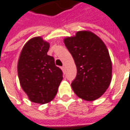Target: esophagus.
<instances>
[{
  "label": "esophagus",
  "mask_w": 130,
  "mask_h": 130,
  "mask_svg": "<svg viewBox=\"0 0 130 130\" xmlns=\"http://www.w3.org/2000/svg\"><path fill=\"white\" fill-rule=\"evenodd\" d=\"M61 69L62 70V71H65V65H63L62 68H61Z\"/></svg>",
  "instance_id": "esophagus-1"
}]
</instances>
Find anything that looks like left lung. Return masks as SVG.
<instances>
[{
	"instance_id": "1",
	"label": "left lung",
	"mask_w": 130,
	"mask_h": 130,
	"mask_svg": "<svg viewBox=\"0 0 130 130\" xmlns=\"http://www.w3.org/2000/svg\"><path fill=\"white\" fill-rule=\"evenodd\" d=\"M77 67L71 86L75 94L86 101L99 99L108 88L112 77V62L103 41L89 31H77L64 39Z\"/></svg>"
}]
</instances>
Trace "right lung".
Returning a JSON list of instances; mask_svg holds the SVG:
<instances>
[{"instance_id": "1", "label": "right lung", "mask_w": 130, "mask_h": 130, "mask_svg": "<svg viewBox=\"0 0 130 130\" xmlns=\"http://www.w3.org/2000/svg\"><path fill=\"white\" fill-rule=\"evenodd\" d=\"M50 45L41 37L28 41L18 60V72L22 89L34 103L44 104L52 101L62 80V70L48 56Z\"/></svg>"}]
</instances>
